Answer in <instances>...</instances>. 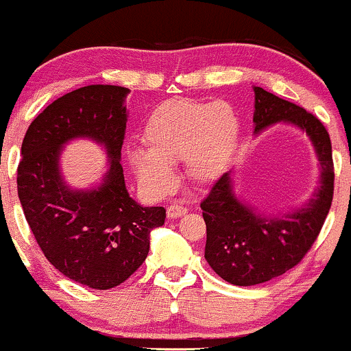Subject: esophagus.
<instances>
[{
	"instance_id": "1",
	"label": "esophagus",
	"mask_w": 351,
	"mask_h": 351,
	"mask_svg": "<svg viewBox=\"0 0 351 351\" xmlns=\"http://www.w3.org/2000/svg\"><path fill=\"white\" fill-rule=\"evenodd\" d=\"M186 212H188V208H186L184 206H181V204H171V206H168V208H167L168 219H178V217L184 215Z\"/></svg>"
}]
</instances>
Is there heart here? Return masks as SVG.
I'll return each instance as SVG.
<instances>
[{
  "label": "heart",
  "mask_w": 351,
  "mask_h": 351,
  "mask_svg": "<svg viewBox=\"0 0 351 351\" xmlns=\"http://www.w3.org/2000/svg\"><path fill=\"white\" fill-rule=\"evenodd\" d=\"M239 121L227 101L173 99L157 105L143 128L144 149L130 150V162L145 188L167 189L173 181L168 163L184 160L197 183H210L232 157Z\"/></svg>",
  "instance_id": "b5f03b06"
}]
</instances>
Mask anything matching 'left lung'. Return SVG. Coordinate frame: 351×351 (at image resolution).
Segmentation results:
<instances>
[{
  "mask_svg": "<svg viewBox=\"0 0 351 351\" xmlns=\"http://www.w3.org/2000/svg\"><path fill=\"white\" fill-rule=\"evenodd\" d=\"M254 134L288 123L309 136L321 180L313 199L283 215H265L234 196L232 171L223 173L201 202L207 227L206 261L232 285L251 287L285 274L311 250L334 197V162L329 132L301 106L254 87Z\"/></svg>",
  "mask_w": 351,
  "mask_h": 351,
  "instance_id": "obj_1",
  "label": "left lung"
}]
</instances>
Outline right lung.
Listing matches in <instances>:
<instances>
[{
    "instance_id": "1",
    "label": "right lung",
    "mask_w": 351,
    "mask_h": 351,
    "mask_svg": "<svg viewBox=\"0 0 351 351\" xmlns=\"http://www.w3.org/2000/svg\"><path fill=\"white\" fill-rule=\"evenodd\" d=\"M128 94L95 84L60 97L30 123L17 167V194L40 250L61 274L95 290L119 285L143 265L149 234L167 217L163 207L137 204L124 183ZM81 136L104 145L109 171L97 189L71 190L60 175V147Z\"/></svg>"
}]
</instances>
